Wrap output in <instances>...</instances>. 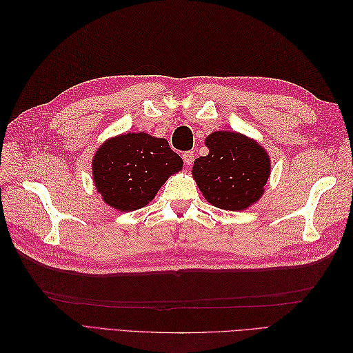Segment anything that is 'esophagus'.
I'll return each instance as SVG.
<instances>
[{
	"label": "esophagus",
	"mask_w": 353,
	"mask_h": 353,
	"mask_svg": "<svg viewBox=\"0 0 353 353\" xmlns=\"http://www.w3.org/2000/svg\"><path fill=\"white\" fill-rule=\"evenodd\" d=\"M183 159H184V162L190 166L191 163L194 162V154L191 153V152H187V153H184V154H183Z\"/></svg>",
	"instance_id": "obj_1"
}]
</instances>
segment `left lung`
I'll list each match as a JSON object with an SVG mask.
<instances>
[{
    "label": "left lung",
    "mask_w": 353,
    "mask_h": 353,
    "mask_svg": "<svg viewBox=\"0 0 353 353\" xmlns=\"http://www.w3.org/2000/svg\"><path fill=\"white\" fill-rule=\"evenodd\" d=\"M208 156L194 160L193 178L212 206L223 210H245L265 193L271 175L268 152L248 135L215 131L206 137Z\"/></svg>",
    "instance_id": "obj_1"
}]
</instances>
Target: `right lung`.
Segmentation results:
<instances>
[{"label": "right lung", "mask_w": 353, "mask_h": 353, "mask_svg": "<svg viewBox=\"0 0 353 353\" xmlns=\"http://www.w3.org/2000/svg\"><path fill=\"white\" fill-rule=\"evenodd\" d=\"M91 165L94 185L105 205L132 212L147 206L184 162L165 138L126 132L105 140L94 153Z\"/></svg>", "instance_id": "1"}]
</instances>
